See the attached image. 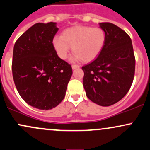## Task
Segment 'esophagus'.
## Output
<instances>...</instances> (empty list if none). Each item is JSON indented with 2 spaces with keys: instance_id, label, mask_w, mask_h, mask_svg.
I'll return each mask as SVG.
<instances>
[{
  "instance_id": "obj_1",
  "label": "esophagus",
  "mask_w": 150,
  "mask_h": 150,
  "mask_svg": "<svg viewBox=\"0 0 150 150\" xmlns=\"http://www.w3.org/2000/svg\"><path fill=\"white\" fill-rule=\"evenodd\" d=\"M80 67V65H72V68L73 69V70H75V69H78Z\"/></svg>"
}]
</instances>
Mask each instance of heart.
<instances>
[{"label":"heart","instance_id":"obj_1","mask_svg":"<svg viewBox=\"0 0 150 150\" xmlns=\"http://www.w3.org/2000/svg\"><path fill=\"white\" fill-rule=\"evenodd\" d=\"M106 40V33L101 28L75 26L62 31L61 37L54 38L52 44L61 59H66L72 47L74 58L90 62L101 53Z\"/></svg>","mask_w":150,"mask_h":150}]
</instances>
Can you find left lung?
Masks as SVG:
<instances>
[{
    "label": "left lung",
    "mask_w": 150,
    "mask_h": 150,
    "mask_svg": "<svg viewBox=\"0 0 150 150\" xmlns=\"http://www.w3.org/2000/svg\"><path fill=\"white\" fill-rule=\"evenodd\" d=\"M106 43L93 62L82 67L87 97L100 106H110L122 99L132 84L135 57L130 37L110 23H100Z\"/></svg>",
    "instance_id": "8db88e82"
}]
</instances>
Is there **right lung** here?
<instances>
[{
	"mask_svg": "<svg viewBox=\"0 0 150 150\" xmlns=\"http://www.w3.org/2000/svg\"><path fill=\"white\" fill-rule=\"evenodd\" d=\"M56 23H38L14 45L12 72L14 83L25 103L40 110L52 109L64 99L72 74L71 65L62 60L52 40Z\"/></svg>",
	"mask_w": 150,
	"mask_h": 150,
	"instance_id": "1",
	"label": "right lung"
}]
</instances>
